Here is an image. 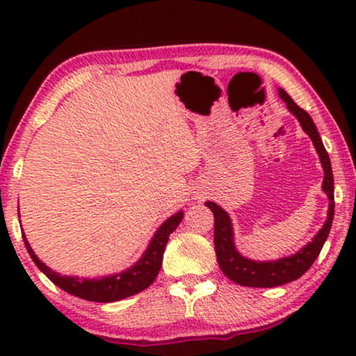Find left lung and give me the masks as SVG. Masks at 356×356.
Masks as SVG:
<instances>
[{"instance_id":"1","label":"left lung","mask_w":356,"mask_h":356,"mask_svg":"<svg viewBox=\"0 0 356 356\" xmlns=\"http://www.w3.org/2000/svg\"><path fill=\"white\" fill-rule=\"evenodd\" d=\"M277 90H279L280 99L285 102L290 113L298 120L301 129L313 140V145L324 170L323 191L329 199V209L327 218H325L323 228L316 233L313 240L306 243L298 251L274 261H256L243 256L236 250L233 223L225 209L212 201L206 202V207L211 209L213 213V245H216V256L220 270L235 284L243 286H254V289H272V286H279L300 279L313 266L316 257L319 256L334 220V175L329 155L325 152L318 128H316L313 118L303 108H300L284 89L279 87Z\"/></svg>"}]
</instances>
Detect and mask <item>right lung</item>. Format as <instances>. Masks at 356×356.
Masks as SVG:
<instances>
[{"label":"right lung","mask_w":356,"mask_h":356,"mask_svg":"<svg viewBox=\"0 0 356 356\" xmlns=\"http://www.w3.org/2000/svg\"><path fill=\"white\" fill-rule=\"evenodd\" d=\"M183 218V211H178L168 217L157 230H155L152 240L149 241L147 248L143 252V256L134 262L128 269L116 272V274L104 275V277H79V275H61L50 269L45 262L38 259V256L29 245L26 233H22L24 245L27 248V252L31 254L35 266L50 279L53 284L65 290L66 293L74 295L77 298L95 301V303H113L133 296L139 291L147 289L157 277L160 267H162V257L165 246H167L170 233L177 230Z\"/></svg>","instance_id":"right-lung-1"}]
</instances>
